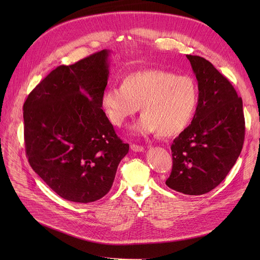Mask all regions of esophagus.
<instances>
[{"label":"esophagus","mask_w":260,"mask_h":260,"mask_svg":"<svg viewBox=\"0 0 260 260\" xmlns=\"http://www.w3.org/2000/svg\"><path fill=\"white\" fill-rule=\"evenodd\" d=\"M131 148L133 152H143L144 151V147L141 145H138V144H132Z\"/></svg>","instance_id":"1"}]
</instances>
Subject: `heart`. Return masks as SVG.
I'll list each match as a JSON object with an SVG mask.
<instances>
[{"mask_svg":"<svg viewBox=\"0 0 260 260\" xmlns=\"http://www.w3.org/2000/svg\"><path fill=\"white\" fill-rule=\"evenodd\" d=\"M199 101L194 78L159 68L137 71L122 79L120 87L108 86L101 95V107L112 125L121 127L141 109L134 132H158L162 137L182 133L192 121Z\"/></svg>","mask_w":260,"mask_h":260,"instance_id":"heart-1","label":"heart"}]
</instances>
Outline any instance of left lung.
I'll return each mask as SVG.
<instances>
[{"instance_id":"left-lung-1","label":"left lung","mask_w":260,"mask_h":260,"mask_svg":"<svg viewBox=\"0 0 260 260\" xmlns=\"http://www.w3.org/2000/svg\"><path fill=\"white\" fill-rule=\"evenodd\" d=\"M196 75L199 101L192 123L175 138L167 185L185 195L211 192L225 178L244 141L242 100L214 65L186 54Z\"/></svg>"}]
</instances>
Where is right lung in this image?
Masks as SVG:
<instances>
[{
	"label": "right lung",
	"mask_w": 260,
	"mask_h": 260,
	"mask_svg": "<svg viewBox=\"0 0 260 260\" xmlns=\"http://www.w3.org/2000/svg\"><path fill=\"white\" fill-rule=\"evenodd\" d=\"M109 50L61 65L31 90L23 109L26 155L32 170L60 197L93 202L111 189L123 143L101 108Z\"/></svg>",
	"instance_id": "right-lung-1"
}]
</instances>
